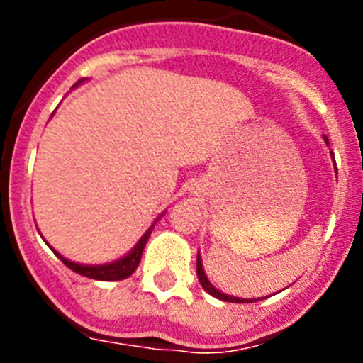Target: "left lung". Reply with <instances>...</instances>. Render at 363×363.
<instances>
[{
  "mask_svg": "<svg viewBox=\"0 0 363 363\" xmlns=\"http://www.w3.org/2000/svg\"><path fill=\"white\" fill-rule=\"evenodd\" d=\"M323 140H325V143H327V145H329V140H327L325 136H323ZM331 158H333V162H335V156H333V152H331ZM335 167H336V163H335ZM196 272H198V280H200L201 287H203V289L207 291V293H209L211 296L218 298V300L233 301V303H249V301H258V300H262V298H236V296H230V294L221 293L220 289H216V287H214V285L211 284L209 278H207V274H205L203 264H201L200 252H198V258H196Z\"/></svg>",
  "mask_w": 363,
  "mask_h": 363,
  "instance_id": "1",
  "label": "left lung"
}]
</instances>
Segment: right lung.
Returning <instances> with one entry per match:
<instances>
[{"instance_id":"1","label":"right lung","mask_w":363,"mask_h":363,"mask_svg":"<svg viewBox=\"0 0 363 363\" xmlns=\"http://www.w3.org/2000/svg\"><path fill=\"white\" fill-rule=\"evenodd\" d=\"M83 82H85V79H79V82L76 83V85H74L72 89L79 86ZM163 214H165V213H162L158 218H156V220L152 221V225H150L149 229L145 230V234H143L142 238L138 240L136 245H134L133 249H130V251L127 252V255H123V256H121V258H118V259H112V262H108V264H94V265H91V264H78V262H72V259H69V258H65V256L60 255V252H57L56 249H54L52 245H49V243H47V242H45V243H47V245H49L50 249H52L54 255H56L57 258L62 259V262L67 265V267L72 269V271L78 272V274H82V277L92 278V280H101V281L125 280V278H129L130 274H133V272L136 271L138 265H140V262H142V255H143V249H145L147 240H149L150 233H152V229H154V225L158 223L160 218H162Z\"/></svg>"}]
</instances>
